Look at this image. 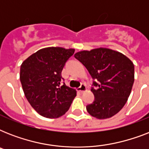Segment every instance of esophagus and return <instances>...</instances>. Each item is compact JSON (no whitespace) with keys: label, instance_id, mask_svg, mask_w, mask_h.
<instances>
[{"label":"esophagus","instance_id":"obj_1","mask_svg":"<svg viewBox=\"0 0 149 149\" xmlns=\"http://www.w3.org/2000/svg\"><path fill=\"white\" fill-rule=\"evenodd\" d=\"M77 90H78V91H79V92H80V93H83V92H84V91H86V85L84 84H82L81 86H79V88L77 89Z\"/></svg>","mask_w":149,"mask_h":149}]
</instances>
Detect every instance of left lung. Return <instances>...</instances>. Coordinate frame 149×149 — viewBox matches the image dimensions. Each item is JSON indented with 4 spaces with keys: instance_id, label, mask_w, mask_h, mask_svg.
<instances>
[{
    "instance_id": "obj_1",
    "label": "left lung",
    "mask_w": 149,
    "mask_h": 149,
    "mask_svg": "<svg viewBox=\"0 0 149 149\" xmlns=\"http://www.w3.org/2000/svg\"><path fill=\"white\" fill-rule=\"evenodd\" d=\"M75 58L85 67L95 81L91 91L95 97L86 106L91 116L106 119L118 113L129 97L134 80V64L119 52L98 48L78 52Z\"/></svg>"
}]
</instances>
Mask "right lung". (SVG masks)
<instances>
[{"mask_svg":"<svg viewBox=\"0 0 149 149\" xmlns=\"http://www.w3.org/2000/svg\"><path fill=\"white\" fill-rule=\"evenodd\" d=\"M74 49L48 47L38 50L22 63L20 80L24 96L40 115L59 118L67 112L77 91L65 84L61 72Z\"/></svg>","mask_w":149,"mask_h":149,"instance_id":"add662e5","label":"right lung"}]
</instances>
